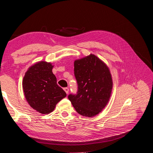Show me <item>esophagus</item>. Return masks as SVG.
<instances>
[{
    "mask_svg": "<svg viewBox=\"0 0 153 153\" xmlns=\"http://www.w3.org/2000/svg\"><path fill=\"white\" fill-rule=\"evenodd\" d=\"M64 91H65V92L66 94H68V92H69V88L68 87H65V88H64Z\"/></svg>",
    "mask_w": 153,
    "mask_h": 153,
    "instance_id": "1",
    "label": "esophagus"
}]
</instances>
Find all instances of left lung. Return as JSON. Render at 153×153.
<instances>
[{
    "mask_svg": "<svg viewBox=\"0 0 153 153\" xmlns=\"http://www.w3.org/2000/svg\"><path fill=\"white\" fill-rule=\"evenodd\" d=\"M74 75L77 92L68 96L73 107L83 116L99 114L108 103L112 88L107 66L95 55L91 54L74 61Z\"/></svg>",
    "mask_w": 153,
    "mask_h": 153,
    "instance_id": "left-lung-1",
    "label": "left lung"
}]
</instances>
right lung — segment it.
I'll return each instance as SVG.
<instances>
[{
  "instance_id": "obj_1",
  "label": "right lung",
  "mask_w": 153,
  "mask_h": 153,
  "mask_svg": "<svg viewBox=\"0 0 153 153\" xmlns=\"http://www.w3.org/2000/svg\"><path fill=\"white\" fill-rule=\"evenodd\" d=\"M53 66L50 62H38L28 68L23 78L22 88L27 101L31 107L44 114L52 112L59 101L66 96L57 84Z\"/></svg>"
}]
</instances>
